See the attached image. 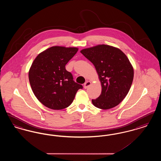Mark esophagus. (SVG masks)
I'll list each match as a JSON object with an SVG mask.
<instances>
[{"instance_id": "obj_1", "label": "esophagus", "mask_w": 161, "mask_h": 161, "mask_svg": "<svg viewBox=\"0 0 161 161\" xmlns=\"http://www.w3.org/2000/svg\"><path fill=\"white\" fill-rule=\"evenodd\" d=\"M91 84V83L90 81H86V82L84 83V89H87Z\"/></svg>"}]
</instances>
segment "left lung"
<instances>
[{"label": "left lung", "instance_id": "obj_1", "mask_svg": "<svg viewBox=\"0 0 161 161\" xmlns=\"http://www.w3.org/2000/svg\"><path fill=\"white\" fill-rule=\"evenodd\" d=\"M91 61L98 74L102 91L92 104L107 110L118 105L127 95L133 82L134 71L127 56L113 46L100 45L81 51Z\"/></svg>", "mask_w": 161, "mask_h": 161}]
</instances>
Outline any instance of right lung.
<instances>
[{
	"label": "right lung",
	"mask_w": 161,
	"mask_h": 161,
	"mask_svg": "<svg viewBox=\"0 0 161 161\" xmlns=\"http://www.w3.org/2000/svg\"><path fill=\"white\" fill-rule=\"evenodd\" d=\"M77 47L53 46L38 54L29 71L32 92L44 106L54 110L69 106L81 84L74 81L65 66L75 55Z\"/></svg>",
	"instance_id": "right-lung-1"
}]
</instances>
